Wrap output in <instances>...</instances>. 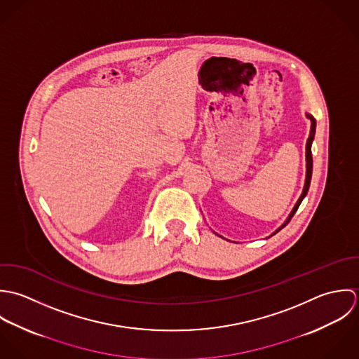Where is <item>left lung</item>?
<instances>
[{
  "mask_svg": "<svg viewBox=\"0 0 359 359\" xmlns=\"http://www.w3.org/2000/svg\"><path fill=\"white\" fill-rule=\"evenodd\" d=\"M309 119H311V133H309V137H308V142H306V179H305V186H304V190H302V194H301V197L298 198V201H297V204H295V207L292 208V211H291V214L290 216L287 217L286 222L282 224V227H279L278 229V231L279 230H282L285 226H286L287 223L291 220V217L294 216V214L297 212V210H298V207H299V204L302 203V200H304V197L306 196V193H308V190H309V184H311V177H312V151H311V145H312V142H313V136H315V128H316V121H315V118L312 116V115H306ZM276 231V233H278Z\"/></svg>",
  "mask_w": 359,
  "mask_h": 359,
  "instance_id": "left-lung-1",
  "label": "left lung"
}]
</instances>
